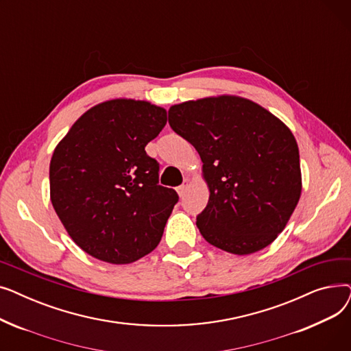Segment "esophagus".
<instances>
[{"instance_id": "esophagus-1", "label": "esophagus", "mask_w": 351, "mask_h": 351, "mask_svg": "<svg viewBox=\"0 0 351 351\" xmlns=\"http://www.w3.org/2000/svg\"><path fill=\"white\" fill-rule=\"evenodd\" d=\"M188 185H189V180L188 179H185L183 180V183L180 186H178V193H179V196H183V193H185V191H186V188H188Z\"/></svg>"}]
</instances>
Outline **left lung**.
<instances>
[{"label":"left lung","mask_w":351,"mask_h":351,"mask_svg":"<svg viewBox=\"0 0 351 351\" xmlns=\"http://www.w3.org/2000/svg\"><path fill=\"white\" fill-rule=\"evenodd\" d=\"M168 114L171 128L204 162L210 195L196 216L200 234L234 254L269 246L302 193L290 129L261 105L228 95L173 105Z\"/></svg>","instance_id":"left-lung-1"}]
</instances>
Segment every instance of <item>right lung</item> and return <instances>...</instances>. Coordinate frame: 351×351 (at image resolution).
<instances>
[{
	"mask_svg": "<svg viewBox=\"0 0 351 351\" xmlns=\"http://www.w3.org/2000/svg\"><path fill=\"white\" fill-rule=\"evenodd\" d=\"M165 125L163 108L114 99L86 110L55 147L52 206L95 259L132 263L159 245L179 196L159 185V163L145 146Z\"/></svg>",
	"mask_w": 351,
	"mask_h": 351,
	"instance_id": "obj_1",
	"label": "right lung"
}]
</instances>
